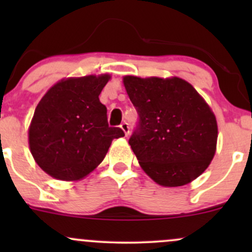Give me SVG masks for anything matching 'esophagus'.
Here are the masks:
<instances>
[{
    "label": "esophagus",
    "mask_w": 252,
    "mask_h": 252,
    "mask_svg": "<svg viewBox=\"0 0 252 252\" xmlns=\"http://www.w3.org/2000/svg\"><path fill=\"white\" fill-rule=\"evenodd\" d=\"M121 129L123 130V132H124V134H126V136H128V135H129L130 129H129V124H128V123L124 122V123L121 124Z\"/></svg>",
    "instance_id": "obj_1"
}]
</instances>
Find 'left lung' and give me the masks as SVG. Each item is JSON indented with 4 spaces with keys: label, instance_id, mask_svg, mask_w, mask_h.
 <instances>
[{
    "label": "left lung",
    "instance_id": "8db88e82",
    "mask_svg": "<svg viewBox=\"0 0 252 252\" xmlns=\"http://www.w3.org/2000/svg\"><path fill=\"white\" fill-rule=\"evenodd\" d=\"M140 126L129 140L141 168L163 187L189 184L217 150L218 126L198 91L179 77H123Z\"/></svg>",
    "mask_w": 252,
    "mask_h": 252
}]
</instances>
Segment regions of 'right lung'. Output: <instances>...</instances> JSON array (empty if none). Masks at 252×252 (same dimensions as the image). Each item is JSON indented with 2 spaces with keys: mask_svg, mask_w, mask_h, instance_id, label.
I'll return each instance as SVG.
<instances>
[{
  "mask_svg": "<svg viewBox=\"0 0 252 252\" xmlns=\"http://www.w3.org/2000/svg\"><path fill=\"white\" fill-rule=\"evenodd\" d=\"M108 73L63 78L43 94L28 128V143L43 172L63 181L89 175L105 158L120 128H110L99 94Z\"/></svg>",
  "mask_w": 252,
  "mask_h": 252,
  "instance_id": "1",
  "label": "right lung"
}]
</instances>
